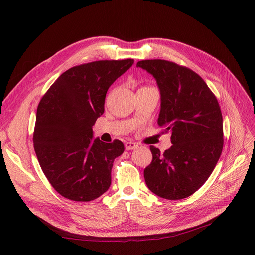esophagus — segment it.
Segmentation results:
<instances>
[{
  "instance_id": "esophagus-1",
  "label": "esophagus",
  "mask_w": 255,
  "mask_h": 255,
  "mask_svg": "<svg viewBox=\"0 0 255 255\" xmlns=\"http://www.w3.org/2000/svg\"><path fill=\"white\" fill-rule=\"evenodd\" d=\"M137 146H138V144H137V143H135V142H132V141H128V142H126V143H125V149H126L127 151L135 150V149H137Z\"/></svg>"
}]
</instances>
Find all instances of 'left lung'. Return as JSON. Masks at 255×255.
<instances>
[{"label":"left lung","mask_w":255,"mask_h":255,"mask_svg":"<svg viewBox=\"0 0 255 255\" xmlns=\"http://www.w3.org/2000/svg\"><path fill=\"white\" fill-rule=\"evenodd\" d=\"M136 67L156 79L160 91L158 125L170 131L163 154L151 145L153 160L143 170L148 188L166 199L197 191L211 176L223 148L219 103L205 80L187 67L165 60L139 61Z\"/></svg>","instance_id":"8db88e82"}]
</instances>
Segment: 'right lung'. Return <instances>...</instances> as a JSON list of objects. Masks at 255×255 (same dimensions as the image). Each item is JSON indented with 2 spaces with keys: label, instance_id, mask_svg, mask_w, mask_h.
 Returning a JSON list of instances; mask_svg holds the SVG:
<instances>
[{
  "label": "right lung",
  "instance_id": "right-lung-1",
  "mask_svg": "<svg viewBox=\"0 0 255 255\" xmlns=\"http://www.w3.org/2000/svg\"><path fill=\"white\" fill-rule=\"evenodd\" d=\"M134 60L96 61L62 73L40 100L34 149L48 182L62 196L90 202L112 184L114 160L124 144L93 139V125L104 113L106 92Z\"/></svg>",
  "mask_w": 255,
  "mask_h": 255
}]
</instances>
